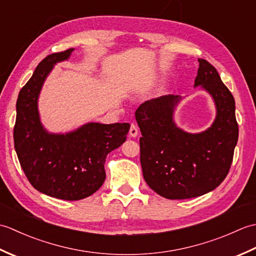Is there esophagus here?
<instances>
[{"label": "esophagus", "instance_id": "esophagus-1", "mask_svg": "<svg viewBox=\"0 0 256 256\" xmlns=\"http://www.w3.org/2000/svg\"><path fill=\"white\" fill-rule=\"evenodd\" d=\"M130 136L131 138H136L138 134V126L135 124H131V126H130Z\"/></svg>", "mask_w": 256, "mask_h": 256}]
</instances>
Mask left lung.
Masks as SVG:
<instances>
[{
    "label": "left lung",
    "mask_w": 256,
    "mask_h": 256,
    "mask_svg": "<svg viewBox=\"0 0 256 256\" xmlns=\"http://www.w3.org/2000/svg\"><path fill=\"white\" fill-rule=\"evenodd\" d=\"M198 62L194 86H202L216 108L211 128L198 134L177 128L172 116L179 96L148 100L135 112L142 133L140 157L145 182L172 200L194 198L218 187L230 170L238 143L234 98L211 64Z\"/></svg>",
    "instance_id": "8db88e82"
}]
</instances>
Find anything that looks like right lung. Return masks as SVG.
Returning <instances> with one entry per match:
<instances>
[{"label":"right lung","instance_id":"add662e5","mask_svg":"<svg viewBox=\"0 0 256 256\" xmlns=\"http://www.w3.org/2000/svg\"><path fill=\"white\" fill-rule=\"evenodd\" d=\"M74 48L48 55L20 89L16 102L14 148L22 170L38 192L62 200L89 197L106 180V155L121 146L128 123H88L74 132L52 134L42 128L38 96L54 64L69 58Z\"/></svg>","mask_w":256,"mask_h":256}]
</instances>
